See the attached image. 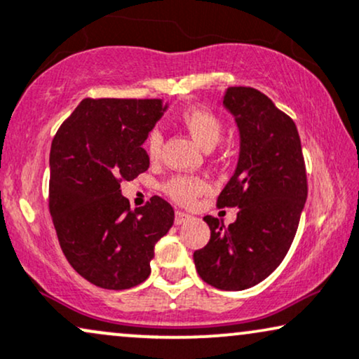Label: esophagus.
Segmentation results:
<instances>
[{
  "instance_id": "34e87169",
  "label": "esophagus",
  "mask_w": 359,
  "mask_h": 359,
  "mask_svg": "<svg viewBox=\"0 0 359 359\" xmlns=\"http://www.w3.org/2000/svg\"><path fill=\"white\" fill-rule=\"evenodd\" d=\"M190 219H192V215H190V213H185L182 210H175V219H174L175 225H182V224H185V222H189Z\"/></svg>"
}]
</instances>
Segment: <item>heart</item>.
I'll list each match as a JSON object with an SVG mask.
<instances>
[{"mask_svg":"<svg viewBox=\"0 0 359 359\" xmlns=\"http://www.w3.org/2000/svg\"><path fill=\"white\" fill-rule=\"evenodd\" d=\"M180 121H182V124L185 126V129L189 130L190 135L205 149L215 147L217 144H219V140L222 139V134H224L225 129L222 117L217 114L213 109L202 106V104H197V106L187 107L185 111H182ZM144 147H146L147 156L151 157L152 161L161 156V130L156 129V127L149 130ZM162 189H164L167 197H170L174 202L180 203V205H190L198 195L207 192L208 185L202 177L179 174L170 177L169 180H165Z\"/></svg>","mask_w":359,"mask_h":359,"instance_id":"b5f03b06","label":"heart"}]
</instances>
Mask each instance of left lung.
Instances as JSON below:
<instances>
[{
  "mask_svg": "<svg viewBox=\"0 0 359 359\" xmlns=\"http://www.w3.org/2000/svg\"><path fill=\"white\" fill-rule=\"evenodd\" d=\"M224 106L240 130L237 170L217 207H237L225 226L205 215L210 240L194 252L197 273L219 290H245L283 262L297 233L308 195L305 158L293 119L260 90L226 88Z\"/></svg>",
  "mask_w": 359,
  "mask_h": 359,
  "instance_id": "8db88e82",
  "label": "left lung"
}]
</instances>
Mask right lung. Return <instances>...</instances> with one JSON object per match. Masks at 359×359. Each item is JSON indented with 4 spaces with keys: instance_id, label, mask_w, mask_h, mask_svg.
I'll return each instance as SVG.
<instances>
[{
    "instance_id": "right-lung-1",
    "label": "right lung",
    "mask_w": 359,
    "mask_h": 359,
    "mask_svg": "<svg viewBox=\"0 0 359 359\" xmlns=\"http://www.w3.org/2000/svg\"><path fill=\"white\" fill-rule=\"evenodd\" d=\"M164 111L161 99L88 97L53 139L49 213L67 262L96 287L142 283L174 224V208L158 195L135 210L121 195L122 180L149 169L142 144Z\"/></svg>"
}]
</instances>
